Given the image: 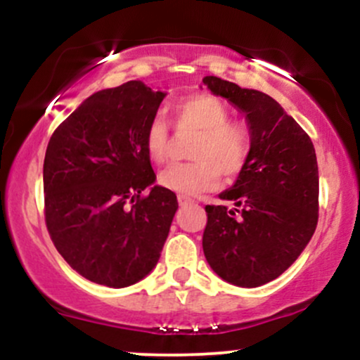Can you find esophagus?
<instances>
[{
    "mask_svg": "<svg viewBox=\"0 0 360 360\" xmlns=\"http://www.w3.org/2000/svg\"><path fill=\"white\" fill-rule=\"evenodd\" d=\"M177 203H179L181 206L191 205V203H194V200H191L189 196H184V194H179V196H177Z\"/></svg>",
    "mask_w": 360,
    "mask_h": 360,
    "instance_id": "obj_1",
    "label": "esophagus"
}]
</instances>
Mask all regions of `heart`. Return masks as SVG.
Segmentation results:
<instances>
[{
  "label": "heart",
  "mask_w": 360,
  "mask_h": 360,
  "mask_svg": "<svg viewBox=\"0 0 360 360\" xmlns=\"http://www.w3.org/2000/svg\"><path fill=\"white\" fill-rule=\"evenodd\" d=\"M177 130H196L189 157L193 162L174 164L160 172L157 183L169 191L200 194L220 184L221 176L232 181L245 171L250 160L252 130L245 122L230 118V108L220 98L198 93L172 106ZM148 159L162 164L169 155L171 130L162 113L150 118L143 135Z\"/></svg>",
  "instance_id": "1"
}]
</instances>
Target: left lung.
I'll list each match as a JSON object with an SVG mask.
<instances>
[{
  "instance_id": "left-lung-1",
  "label": "left lung",
  "mask_w": 360,
  "mask_h": 360,
  "mask_svg": "<svg viewBox=\"0 0 360 360\" xmlns=\"http://www.w3.org/2000/svg\"><path fill=\"white\" fill-rule=\"evenodd\" d=\"M203 84L245 113L254 139L245 171L220 194L235 208L205 206V257L226 283L257 288L279 278L315 233V147L295 118L267 94L214 76H206Z\"/></svg>"
}]
</instances>
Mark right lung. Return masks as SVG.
I'll use <instances>...</instances> for the list:
<instances>
[{"label": "right lung", "instance_id": "obj_1", "mask_svg": "<svg viewBox=\"0 0 360 360\" xmlns=\"http://www.w3.org/2000/svg\"><path fill=\"white\" fill-rule=\"evenodd\" d=\"M166 93L140 81L82 101L52 134L44 160L45 225L82 278L110 288L155 267L177 198L154 186L143 135Z\"/></svg>", "mask_w": 360, "mask_h": 360}]
</instances>
